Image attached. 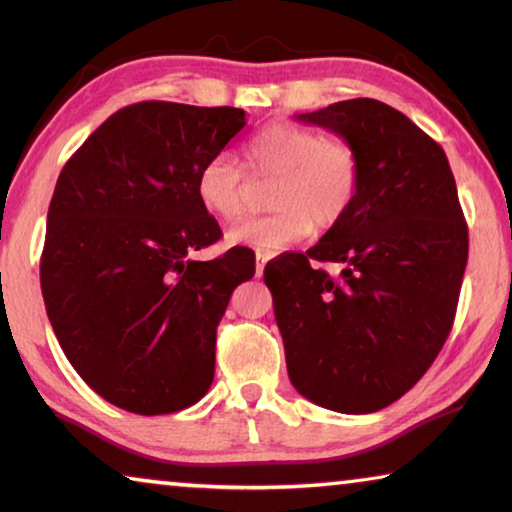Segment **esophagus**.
Masks as SVG:
<instances>
[{
  "label": "esophagus",
  "instance_id": "obj_1",
  "mask_svg": "<svg viewBox=\"0 0 512 512\" xmlns=\"http://www.w3.org/2000/svg\"><path fill=\"white\" fill-rule=\"evenodd\" d=\"M270 261V254H261V251H258L256 254V275H263V270H265V263Z\"/></svg>",
  "mask_w": 512,
  "mask_h": 512
}]
</instances>
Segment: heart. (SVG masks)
Returning a JSON list of instances; mask_svg holds the SVG:
<instances>
[{"mask_svg": "<svg viewBox=\"0 0 512 512\" xmlns=\"http://www.w3.org/2000/svg\"><path fill=\"white\" fill-rule=\"evenodd\" d=\"M244 163L258 177H275V212L237 223L226 233L230 247L277 254L305 240L314 228L340 226L359 200L363 160L354 144L331 139L300 123H272L244 146ZM200 205L221 219L244 212V172L226 153L202 163L195 177Z\"/></svg>", "mask_w": 512, "mask_h": 512, "instance_id": "b5f03b06", "label": "heart"}]
</instances>
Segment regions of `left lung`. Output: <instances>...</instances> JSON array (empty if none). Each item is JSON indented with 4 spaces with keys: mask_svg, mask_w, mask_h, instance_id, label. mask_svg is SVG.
Listing matches in <instances>:
<instances>
[{
    "mask_svg": "<svg viewBox=\"0 0 512 512\" xmlns=\"http://www.w3.org/2000/svg\"><path fill=\"white\" fill-rule=\"evenodd\" d=\"M296 121L354 144L359 200L307 254L265 265L289 380L321 408L366 415L419 382L452 331L468 228L445 151L389 104L359 97ZM342 262L340 278L311 268Z\"/></svg>",
    "mask_w": 512,
    "mask_h": 512,
    "instance_id": "obj_1",
    "label": "left lung"
}]
</instances>
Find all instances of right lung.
<instances>
[{
    "label": "right lung",
    "instance_id": "right-lung-1",
    "mask_svg": "<svg viewBox=\"0 0 512 512\" xmlns=\"http://www.w3.org/2000/svg\"><path fill=\"white\" fill-rule=\"evenodd\" d=\"M244 125L233 107L130 104L62 167L41 293L69 363L116 408L167 415L212 387L216 326L256 265L247 249L193 261L221 237L195 177Z\"/></svg>",
    "mask_w": 512,
    "mask_h": 512
}]
</instances>
